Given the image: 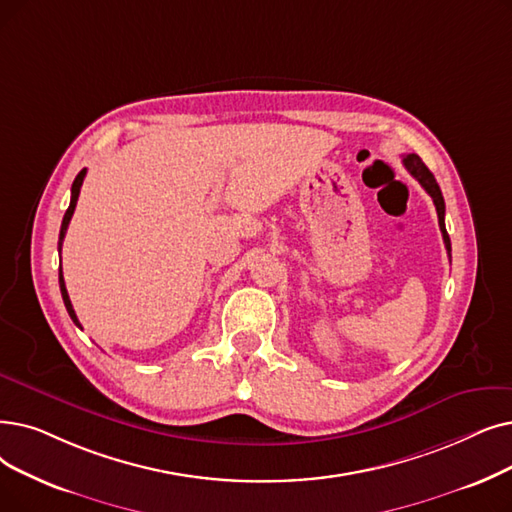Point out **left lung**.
Listing matches in <instances>:
<instances>
[{"instance_id": "8db88e82", "label": "left lung", "mask_w": 512, "mask_h": 512, "mask_svg": "<svg viewBox=\"0 0 512 512\" xmlns=\"http://www.w3.org/2000/svg\"><path fill=\"white\" fill-rule=\"evenodd\" d=\"M404 161V167L410 171V175L414 177V180H418V184L425 188L429 192V196L433 198V205L437 209V217H439V230L443 234V242H446V251L452 259V244H450V236L446 232V221H443V217H446V203H443V194L439 190V184L435 182L433 173L429 171V167L422 163V159L418 157V154H406V157L402 159Z\"/></svg>"}]
</instances>
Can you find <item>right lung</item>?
<instances>
[{
  "instance_id": "obj_1",
  "label": "right lung",
  "mask_w": 512,
  "mask_h": 512,
  "mask_svg": "<svg viewBox=\"0 0 512 512\" xmlns=\"http://www.w3.org/2000/svg\"><path fill=\"white\" fill-rule=\"evenodd\" d=\"M83 177H85V169H81V171H79V175L75 177V182H73V188H71V205H69V209H66L64 217H62V226H60V238H58V251H62V240H64L66 228H69V221H71V217H73V213H75V207H77V198H79V192H81V184H83ZM58 282H60V293H62V301H64V307H66V311H69L71 320H73V322H75V324L81 328V324H79V320H77V314H75V309H73V305H71L69 293H66V284H64V276H62V268H60V276H58Z\"/></svg>"
}]
</instances>
